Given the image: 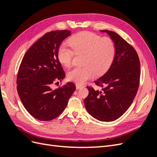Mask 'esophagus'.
I'll list each match as a JSON object with an SVG mask.
<instances>
[{"instance_id":"esophagus-1","label":"esophagus","mask_w":157,"mask_h":157,"mask_svg":"<svg viewBox=\"0 0 157 157\" xmlns=\"http://www.w3.org/2000/svg\"><path fill=\"white\" fill-rule=\"evenodd\" d=\"M82 87H83V85L79 84H76V88H77V90L80 88H82Z\"/></svg>"}]
</instances>
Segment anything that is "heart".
Instances as JSON below:
<instances>
[{"label":"heart","mask_w":157,"mask_h":157,"mask_svg":"<svg viewBox=\"0 0 157 157\" xmlns=\"http://www.w3.org/2000/svg\"><path fill=\"white\" fill-rule=\"evenodd\" d=\"M71 47L61 45L58 52L59 62L69 67L72 63L75 53L84 54L82 67H75L67 73L71 81L82 84L94 75L101 74L110 67L115 56V46L110 38H101L90 32H81L71 37Z\"/></svg>","instance_id":"1"}]
</instances>
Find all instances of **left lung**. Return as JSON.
I'll return each mask as SVG.
<instances>
[{"instance_id":"1","label":"left lung","mask_w":157,"mask_h":157,"mask_svg":"<svg viewBox=\"0 0 157 157\" xmlns=\"http://www.w3.org/2000/svg\"><path fill=\"white\" fill-rule=\"evenodd\" d=\"M106 33L115 43V56L110 67L94 82L101 90L87 87L89 94L84 105L90 115L102 122L121 117L134 101L139 86L140 63L133 47L115 32Z\"/></svg>"}]
</instances>
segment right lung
Listing matches in <instances>:
<instances>
[{"mask_svg": "<svg viewBox=\"0 0 157 157\" xmlns=\"http://www.w3.org/2000/svg\"><path fill=\"white\" fill-rule=\"evenodd\" d=\"M67 30L47 33L27 51L17 77V90L23 106L38 120L49 121L62 113L75 91L74 83L52 90V84L61 82L65 72L58 58L59 46L70 36Z\"/></svg>", "mask_w": 157, "mask_h": 157, "instance_id": "add662e5", "label": "right lung"}]
</instances>
